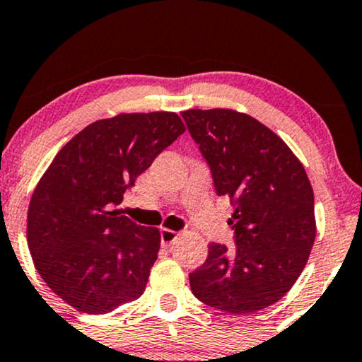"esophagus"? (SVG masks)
I'll return each instance as SVG.
<instances>
[{
	"label": "esophagus",
	"instance_id": "obj_1",
	"mask_svg": "<svg viewBox=\"0 0 362 362\" xmlns=\"http://www.w3.org/2000/svg\"><path fill=\"white\" fill-rule=\"evenodd\" d=\"M160 239H162L163 246H170L177 239V233L172 229H162L160 230Z\"/></svg>",
	"mask_w": 362,
	"mask_h": 362
}]
</instances>
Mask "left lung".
<instances>
[{
  "mask_svg": "<svg viewBox=\"0 0 362 362\" xmlns=\"http://www.w3.org/2000/svg\"><path fill=\"white\" fill-rule=\"evenodd\" d=\"M211 168L217 195L234 206V246L211 243L206 263L189 275L200 302L250 313L280 300L305 268L315 241L313 190L283 139L233 110L182 112Z\"/></svg>",
  "mask_w": 362,
  "mask_h": 362,
  "instance_id": "obj_1",
  "label": "left lung"
}]
</instances>
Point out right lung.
Instances as JSON below:
<instances>
[{"label": "right lung", "instance_id": "right-lung-1", "mask_svg": "<svg viewBox=\"0 0 362 362\" xmlns=\"http://www.w3.org/2000/svg\"><path fill=\"white\" fill-rule=\"evenodd\" d=\"M185 132L175 112L94 121L55 155L28 207V247L43 281L84 313L139 298L160 250V230L115 209L139 173Z\"/></svg>", "mask_w": 362, "mask_h": 362}]
</instances>
